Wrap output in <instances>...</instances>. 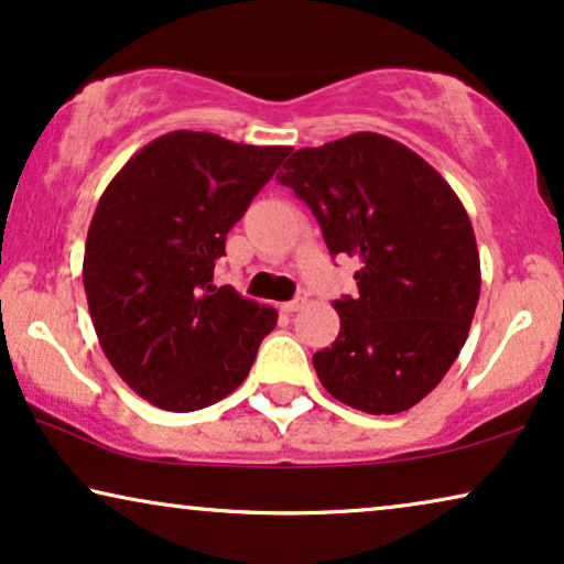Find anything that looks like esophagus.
<instances>
[{
  "mask_svg": "<svg viewBox=\"0 0 564 564\" xmlns=\"http://www.w3.org/2000/svg\"><path fill=\"white\" fill-rule=\"evenodd\" d=\"M305 303H307V295H305V292H300V295H297L295 300H290V303L282 305V311H284V313H295V311H300V307H303Z\"/></svg>",
  "mask_w": 564,
  "mask_h": 564,
  "instance_id": "obj_1",
  "label": "esophagus"
}]
</instances>
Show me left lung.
<instances>
[{"instance_id": "left-lung-1", "label": "left lung", "mask_w": 564, "mask_h": 564, "mask_svg": "<svg viewBox=\"0 0 564 564\" xmlns=\"http://www.w3.org/2000/svg\"><path fill=\"white\" fill-rule=\"evenodd\" d=\"M276 174L305 199L328 251L359 259V295L336 300V341L318 380L372 415L421 403L459 357L480 297L469 215L434 166L380 133L300 149Z\"/></svg>"}]
</instances>
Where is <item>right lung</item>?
Instances as JSON below:
<instances>
[{"mask_svg": "<svg viewBox=\"0 0 564 564\" xmlns=\"http://www.w3.org/2000/svg\"><path fill=\"white\" fill-rule=\"evenodd\" d=\"M292 149L174 130L143 145L99 197L84 292L115 372L151 405L189 413L246 380L276 311L215 288L228 230Z\"/></svg>", "mask_w": 564, "mask_h": 564, "instance_id": "add662e5", "label": "right lung"}]
</instances>
